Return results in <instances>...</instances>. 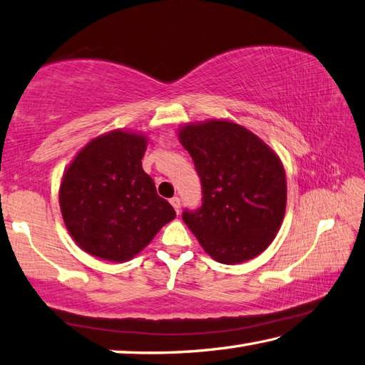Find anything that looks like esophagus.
<instances>
[{"label":"esophagus","instance_id":"obj_1","mask_svg":"<svg viewBox=\"0 0 365 365\" xmlns=\"http://www.w3.org/2000/svg\"><path fill=\"white\" fill-rule=\"evenodd\" d=\"M170 204H173V207H174V210L178 213L180 212V199H178L177 196L175 197H173L170 199Z\"/></svg>","mask_w":365,"mask_h":365}]
</instances>
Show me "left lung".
Returning <instances> with one entry per match:
<instances>
[{
    "label": "left lung",
    "instance_id": "1",
    "mask_svg": "<svg viewBox=\"0 0 365 365\" xmlns=\"http://www.w3.org/2000/svg\"><path fill=\"white\" fill-rule=\"evenodd\" d=\"M201 178L202 205L183 221L213 259L239 264L262 253L282 226L287 175L277 153L247 128L227 120L178 130Z\"/></svg>",
    "mask_w": 365,
    "mask_h": 365
}]
</instances>
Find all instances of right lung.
<instances>
[{
	"mask_svg": "<svg viewBox=\"0 0 365 365\" xmlns=\"http://www.w3.org/2000/svg\"><path fill=\"white\" fill-rule=\"evenodd\" d=\"M147 138L115 130L90 140L64 170L60 209L83 252L123 262L144 250L175 210L142 169Z\"/></svg>",
	"mask_w": 365,
	"mask_h": 365,
	"instance_id": "obj_1",
	"label": "right lung"
}]
</instances>
